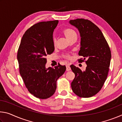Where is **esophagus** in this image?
I'll use <instances>...</instances> for the list:
<instances>
[{
    "instance_id": "obj_1",
    "label": "esophagus",
    "mask_w": 122,
    "mask_h": 122,
    "mask_svg": "<svg viewBox=\"0 0 122 122\" xmlns=\"http://www.w3.org/2000/svg\"><path fill=\"white\" fill-rule=\"evenodd\" d=\"M71 68L69 66V63L67 64V65H66V71H71Z\"/></svg>"
}]
</instances>
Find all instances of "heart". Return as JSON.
I'll list each match as a JSON object with an SVG mask.
<instances>
[{
  "label": "heart",
  "mask_w": 122,
  "mask_h": 122,
  "mask_svg": "<svg viewBox=\"0 0 122 122\" xmlns=\"http://www.w3.org/2000/svg\"><path fill=\"white\" fill-rule=\"evenodd\" d=\"M62 33H63L64 36H66V38H67L68 40H69V41L74 36H76V33L75 30H72V29H71V28H69L64 29L62 31ZM53 41L54 45L55 46V45H56V39H55V38H54ZM62 56L64 58H65V59H69L71 58V55H70L69 54H64L62 55Z\"/></svg>",
  "instance_id": "obj_1"
}]
</instances>
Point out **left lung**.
<instances>
[{"label":"left lung","instance_id":"8db88e82","mask_svg":"<svg viewBox=\"0 0 122 122\" xmlns=\"http://www.w3.org/2000/svg\"><path fill=\"white\" fill-rule=\"evenodd\" d=\"M69 23L78 29L81 36L78 55L83 58L78 61L86 64L84 71L73 65L71 66L75 74L71 89L80 97H90L100 92L107 79L111 51L102 32L92 22L81 18L70 20Z\"/></svg>","mask_w":122,"mask_h":122}]
</instances>
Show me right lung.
<instances>
[{
	"label": "right lung",
	"mask_w": 122,
	"mask_h": 122,
	"mask_svg": "<svg viewBox=\"0 0 122 122\" xmlns=\"http://www.w3.org/2000/svg\"><path fill=\"white\" fill-rule=\"evenodd\" d=\"M58 20L39 22L22 36L17 53L19 72L28 92L36 98L47 99L56 90V81L66 70L59 63L46 68V56L54 51L53 33Z\"/></svg>",
	"instance_id": "obj_1"
}]
</instances>
